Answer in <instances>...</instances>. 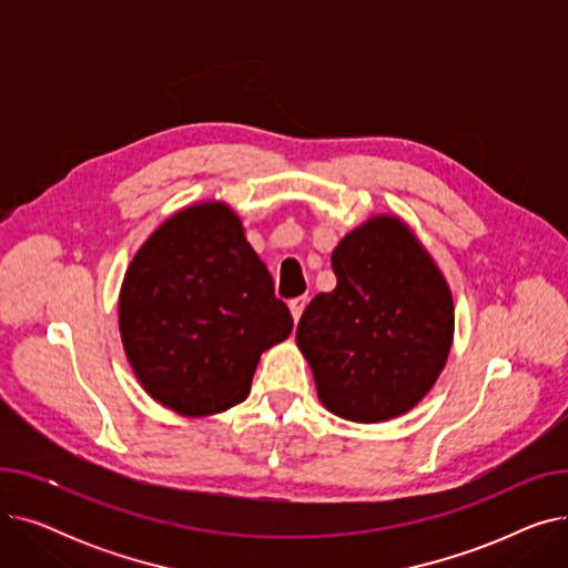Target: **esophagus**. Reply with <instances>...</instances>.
<instances>
[{"mask_svg":"<svg viewBox=\"0 0 568 568\" xmlns=\"http://www.w3.org/2000/svg\"><path fill=\"white\" fill-rule=\"evenodd\" d=\"M306 304H308V296H296V300L290 302V313H292L294 322H300V317H302Z\"/></svg>","mask_w":568,"mask_h":568,"instance_id":"obj_1","label":"esophagus"}]
</instances>
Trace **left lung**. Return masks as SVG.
<instances>
[{
    "instance_id": "obj_1",
    "label": "left lung",
    "mask_w": 568,
    "mask_h": 568,
    "mask_svg": "<svg viewBox=\"0 0 568 568\" xmlns=\"http://www.w3.org/2000/svg\"><path fill=\"white\" fill-rule=\"evenodd\" d=\"M336 290L296 326L317 398L341 419L377 424L409 412L439 377L454 341L442 272L396 216H375L332 253Z\"/></svg>"
}]
</instances>
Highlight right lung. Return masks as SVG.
Listing matches in <instances>:
<instances>
[{
  "instance_id": "right-lung-1",
  "label": "right lung",
  "mask_w": 568,
  "mask_h": 568,
  "mask_svg": "<svg viewBox=\"0 0 568 568\" xmlns=\"http://www.w3.org/2000/svg\"><path fill=\"white\" fill-rule=\"evenodd\" d=\"M119 332L149 396L182 416H209L246 400L260 354L290 336L292 315L239 216L202 202L135 253Z\"/></svg>"
}]
</instances>
